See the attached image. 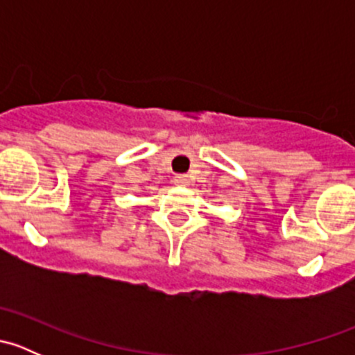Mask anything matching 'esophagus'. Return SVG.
<instances>
[{"label":"esophagus","instance_id":"34e87169","mask_svg":"<svg viewBox=\"0 0 355 355\" xmlns=\"http://www.w3.org/2000/svg\"><path fill=\"white\" fill-rule=\"evenodd\" d=\"M173 182L177 185H189L191 184V178H189V175H177V177L173 178Z\"/></svg>","mask_w":355,"mask_h":355}]
</instances>
